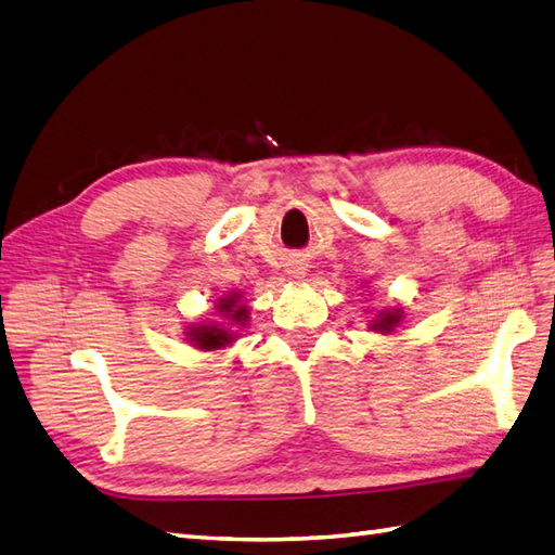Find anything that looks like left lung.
<instances>
[{
  "label": "left lung",
  "mask_w": 555,
  "mask_h": 555,
  "mask_svg": "<svg viewBox=\"0 0 555 555\" xmlns=\"http://www.w3.org/2000/svg\"><path fill=\"white\" fill-rule=\"evenodd\" d=\"M402 317H404L402 309H383V312L378 314V319H373L371 331L392 333L399 324H402Z\"/></svg>",
  "instance_id": "1"
}]
</instances>
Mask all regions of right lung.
Segmentation results:
<instances>
[{
    "label": "right lung",
    "instance_id": "add662e5",
    "mask_svg": "<svg viewBox=\"0 0 555 555\" xmlns=\"http://www.w3.org/2000/svg\"><path fill=\"white\" fill-rule=\"evenodd\" d=\"M217 312L231 324H208V326H193L189 328V340L198 347V350H219V347H227L236 340V326H246L248 321V309L241 305V295H227V298H219Z\"/></svg>",
    "mask_w": 555,
    "mask_h": 555
}]
</instances>
